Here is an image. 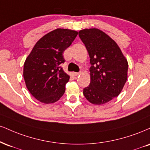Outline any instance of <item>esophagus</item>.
<instances>
[{
	"label": "esophagus",
	"mask_w": 150,
	"mask_h": 150,
	"mask_svg": "<svg viewBox=\"0 0 150 150\" xmlns=\"http://www.w3.org/2000/svg\"><path fill=\"white\" fill-rule=\"evenodd\" d=\"M80 74V73H73V76L76 77V76H78Z\"/></svg>",
	"instance_id": "esophagus-1"
}]
</instances>
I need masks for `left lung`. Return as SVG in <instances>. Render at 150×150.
I'll list each match as a JSON object with an SVG mask.
<instances>
[{
	"label": "left lung",
	"mask_w": 150,
	"mask_h": 150,
	"mask_svg": "<svg viewBox=\"0 0 150 150\" xmlns=\"http://www.w3.org/2000/svg\"><path fill=\"white\" fill-rule=\"evenodd\" d=\"M90 57L89 85L83 90L86 100L103 105L118 96L128 77L127 59L116 42L101 30L85 28L79 31Z\"/></svg>",
	"instance_id": "8db88e82"
}]
</instances>
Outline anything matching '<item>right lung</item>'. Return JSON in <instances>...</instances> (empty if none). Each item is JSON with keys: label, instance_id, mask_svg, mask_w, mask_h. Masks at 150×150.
<instances>
[{"label": "right lung", "instance_id": "obj_1", "mask_svg": "<svg viewBox=\"0 0 150 150\" xmlns=\"http://www.w3.org/2000/svg\"><path fill=\"white\" fill-rule=\"evenodd\" d=\"M76 30L57 28L35 43L23 64L26 88L33 96L45 104L57 102L64 95L70 76L60 65L64 52L77 35Z\"/></svg>", "mask_w": 150, "mask_h": 150}]
</instances>
